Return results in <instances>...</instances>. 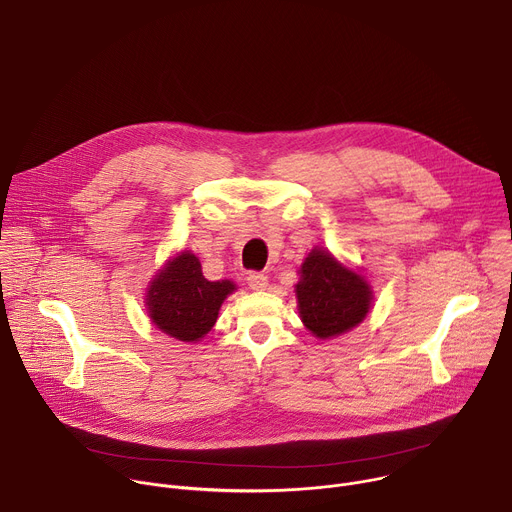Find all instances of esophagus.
Instances as JSON below:
<instances>
[{
    "label": "esophagus",
    "instance_id": "obj_1",
    "mask_svg": "<svg viewBox=\"0 0 512 512\" xmlns=\"http://www.w3.org/2000/svg\"><path fill=\"white\" fill-rule=\"evenodd\" d=\"M247 283H249V287L255 289V291H263V289H267L269 279H267V275H263V273H249Z\"/></svg>",
    "mask_w": 512,
    "mask_h": 512
}]
</instances>
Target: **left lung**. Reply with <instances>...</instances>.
I'll return each instance as SVG.
<instances>
[{"label": "left lung", "mask_w": 512, "mask_h": 512, "mask_svg": "<svg viewBox=\"0 0 512 512\" xmlns=\"http://www.w3.org/2000/svg\"><path fill=\"white\" fill-rule=\"evenodd\" d=\"M298 310L304 326L320 340L340 336L367 318L373 302L364 277L324 249H312L300 267L296 285Z\"/></svg>", "instance_id": "left-lung-1"}]
</instances>
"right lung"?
Segmentation results:
<instances>
[{
  "instance_id": "obj_1",
  "label": "right lung",
  "mask_w": 512,
  "mask_h": 512,
  "mask_svg": "<svg viewBox=\"0 0 512 512\" xmlns=\"http://www.w3.org/2000/svg\"><path fill=\"white\" fill-rule=\"evenodd\" d=\"M237 285L229 279L208 281L194 253L182 251L172 257L150 281L145 306L156 328L180 342L204 338Z\"/></svg>"
}]
</instances>
